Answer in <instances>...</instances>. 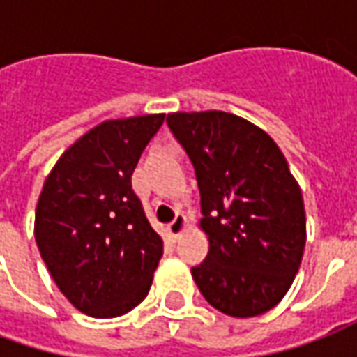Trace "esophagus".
<instances>
[{"mask_svg": "<svg viewBox=\"0 0 357 357\" xmlns=\"http://www.w3.org/2000/svg\"><path fill=\"white\" fill-rule=\"evenodd\" d=\"M185 229H187V218L183 216V214H178L176 220L168 225V231H170V235L174 237V239H179V237L185 233Z\"/></svg>", "mask_w": 357, "mask_h": 357, "instance_id": "34e87169", "label": "esophagus"}]
</instances>
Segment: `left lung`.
Wrapping results in <instances>:
<instances>
[{
  "label": "left lung",
  "instance_id": "left-lung-1",
  "mask_svg": "<svg viewBox=\"0 0 357 357\" xmlns=\"http://www.w3.org/2000/svg\"><path fill=\"white\" fill-rule=\"evenodd\" d=\"M193 162L208 256L191 269L202 296L231 317L277 306L298 273L306 212L287 158L262 128L224 110L172 112Z\"/></svg>",
  "mask_w": 357,
  "mask_h": 357
}]
</instances>
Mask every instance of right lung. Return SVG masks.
Masks as SVG:
<instances>
[{"label":"right lung","mask_w":357,"mask_h":357,"mask_svg":"<svg viewBox=\"0 0 357 357\" xmlns=\"http://www.w3.org/2000/svg\"><path fill=\"white\" fill-rule=\"evenodd\" d=\"M164 114L105 120L61 155L36 206L34 237L59 291L91 317L141 304L162 256L132 189L143 149Z\"/></svg>","instance_id":"add662e5"}]
</instances>
